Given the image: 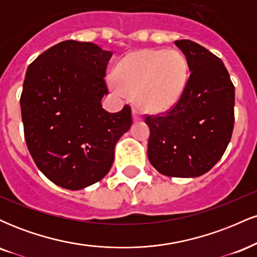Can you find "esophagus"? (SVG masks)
<instances>
[{"label": "esophagus", "instance_id": "1", "mask_svg": "<svg viewBox=\"0 0 257 257\" xmlns=\"http://www.w3.org/2000/svg\"><path fill=\"white\" fill-rule=\"evenodd\" d=\"M141 118H143V117H141L140 111L135 107L133 108V120H134V122H139V120H141Z\"/></svg>", "mask_w": 257, "mask_h": 257}]
</instances>
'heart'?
I'll return each mask as SVG.
<instances>
[{"instance_id": "b5f03b06", "label": "heart", "mask_w": 257, "mask_h": 257, "mask_svg": "<svg viewBox=\"0 0 257 257\" xmlns=\"http://www.w3.org/2000/svg\"><path fill=\"white\" fill-rule=\"evenodd\" d=\"M119 95L134 94L139 107L151 113L178 104L188 79L187 59L178 49H140L126 54L114 69Z\"/></svg>"}]
</instances>
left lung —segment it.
Here are the masks:
<instances>
[{
	"label": "left lung",
	"instance_id": "1",
	"mask_svg": "<svg viewBox=\"0 0 257 257\" xmlns=\"http://www.w3.org/2000/svg\"><path fill=\"white\" fill-rule=\"evenodd\" d=\"M185 54L191 75L178 104L146 116L147 156L159 173L197 178L219 162L234 125V85L222 60L190 40L174 42Z\"/></svg>",
	"mask_w": 257,
	"mask_h": 257
}]
</instances>
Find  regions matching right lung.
Segmentation results:
<instances>
[{"label": "right lung", "mask_w": 257, "mask_h": 257, "mask_svg": "<svg viewBox=\"0 0 257 257\" xmlns=\"http://www.w3.org/2000/svg\"><path fill=\"white\" fill-rule=\"evenodd\" d=\"M111 57L96 44L69 40L38 55L26 71L20 96L26 145L38 169L63 188L100 181L131 129V106L110 113L101 105Z\"/></svg>", "instance_id": "1"}]
</instances>
